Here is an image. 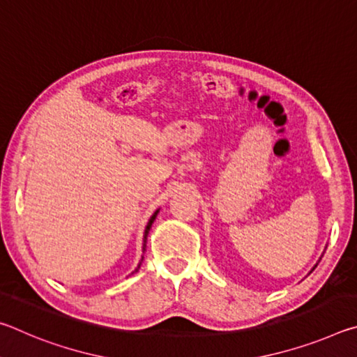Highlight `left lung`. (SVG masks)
Segmentation results:
<instances>
[{
    "label": "left lung",
    "instance_id": "obj_1",
    "mask_svg": "<svg viewBox=\"0 0 357 357\" xmlns=\"http://www.w3.org/2000/svg\"><path fill=\"white\" fill-rule=\"evenodd\" d=\"M319 259H321V258H319ZM317 266H318V263H317L315 266H313V268H312V271H313V269H315V268H317ZM312 271H310V273H312ZM310 273H309V274H310Z\"/></svg>",
    "mask_w": 357,
    "mask_h": 357
}]
</instances>
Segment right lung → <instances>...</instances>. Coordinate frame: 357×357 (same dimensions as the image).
Instances as JSON below:
<instances>
[{
	"label": "right lung",
	"instance_id": "right-lung-1",
	"mask_svg": "<svg viewBox=\"0 0 357 357\" xmlns=\"http://www.w3.org/2000/svg\"><path fill=\"white\" fill-rule=\"evenodd\" d=\"M159 211H160V209H157V211H155V213H154L153 215H151V219L148 220V225H146V228H144V234H143V252H144V250H146V241H148V233H149V229H151V227H153V223H154V220H155V217H157V214H159ZM142 261H143V257H142V259H140V263H138V266H137V268H135V271H134V273H137V271H138V269H140V264H142ZM134 273H132V274H134Z\"/></svg>",
	"mask_w": 357,
	"mask_h": 357
}]
</instances>
